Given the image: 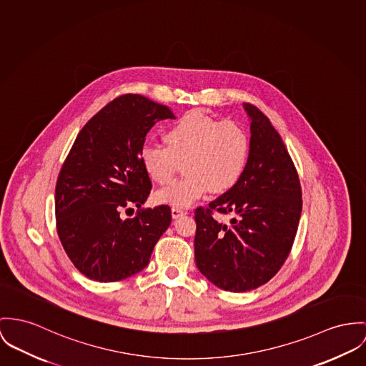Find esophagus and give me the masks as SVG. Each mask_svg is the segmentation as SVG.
Instances as JSON below:
<instances>
[{
  "mask_svg": "<svg viewBox=\"0 0 366 366\" xmlns=\"http://www.w3.org/2000/svg\"><path fill=\"white\" fill-rule=\"evenodd\" d=\"M185 214H187L185 210H181V209H177V207H172V209H171V216H172L174 220H177V219H179V217H182V216H185Z\"/></svg>",
  "mask_w": 366,
  "mask_h": 366,
  "instance_id": "obj_1",
  "label": "esophagus"
}]
</instances>
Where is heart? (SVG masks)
I'll return each instance as SVG.
<instances>
[{
	"mask_svg": "<svg viewBox=\"0 0 366 366\" xmlns=\"http://www.w3.org/2000/svg\"><path fill=\"white\" fill-rule=\"evenodd\" d=\"M167 146L144 144L142 166L147 175L166 184L179 163L185 162L187 177L154 194L159 204L188 209L212 189L225 192L242 177L249 157V135L235 121H220L192 110L178 118L164 134Z\"/></svg>",
	"mask_w": 366,
	"mask_h": 366,
	"instance_id": "1",
	"label": "heart"
}]
</instances>
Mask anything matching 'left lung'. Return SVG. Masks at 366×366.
<instances>
[{"mask_svg":"<svg viewBox=\"0 0 366 366\" xmlns=\"http://www.w3.org/2000/svg\"><path fill=\"white\" fill-rule=\"evenodd\" d=\"M251 119L248 164L224 195L195 210V260L216 287L244 292L269 282L291 251L302 212L295 166L269 118L242 104ZM231 214L229 225L211 213Z\"/></svg>","mask_w":366,"mask_h":366,"instance_id":"left-lung-1","label":"left lung"}]
</instances>
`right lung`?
I'll return each mask as SVG.
<instances>
[{
    "mask_svg": "<svg viewBox=\"0 0 366 366\" xmlns=\"http://www.w3.org/2000/svg\"><path fill=\"white\" fill-rule=\"evenodd\" d=\"M175 118L167 106L141 94H124L103 107L78 134L56 187V232L90 280L113 282L142 272L171 224L166 204L141 209L152 182L141 150L152 127ZM137 205L135 218L122 208Z\"/></svg>",
    "mask_w": 366,
    "mask_h": 366,
    "instance_id": "right-lung-1",
    "label": "right lung"
}]
</instances>
